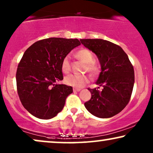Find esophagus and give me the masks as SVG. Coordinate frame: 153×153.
<instances>
[{
	"instance_id": "esophagus-1",
	"label": "esophagus",
	"mask_w": 153,
	"mask_h": 153,
	"mask_svg": "<svg viewBox=\"0 0 153 153\" xmlns=\"http://www.w3.org/2000/svg\"><path fill=\"white\" fill-rule=\"evenodd\" d=\"M73 92H79V91L81 90V89L80 88H73Z\"/></svg>"
}]
</instances>
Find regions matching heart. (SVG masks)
I'll list each match as a JSON object with an SVG mask.
<instances>
[{
  "label": "heart",
  "instance_id": "1",
  "mask_svg": "<svg viewBox=\"0 0 153 153\" xmlns=\"http://www.w3.org/2000/svg\"><path fill=\"white\" fill-rule=\"evenodd\" d=\"M75 56L86 64L85 71H88L92 76H95L99 73L100 69L94 61V57L92 52L86 49L79 50L75 53ZM61 71L64 74H68L71 71V65L69 58L66 56L61 63ZM89 82L88 75H71L65 78V82L68 85L74 88H82Z\"/></svg>",
  "mask_w": 153,
  "mask_h": 153
}]
</instances>
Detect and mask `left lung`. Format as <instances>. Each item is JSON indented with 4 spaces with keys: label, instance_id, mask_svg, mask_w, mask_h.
I'll list each match as a JSON object with an SVG mask.
<instances>
[{
    "label": "left lung",
    "instance_id": "left-lung-1",
    "mask_svg": "<svg viewBox=\"0 0 153 153\" xmlns=\"http://www.w3.org/2000/svg\"><path fill=\"white\" fill-rule=\"evenodd\" d=\"M80 42L96 54L102 69L96 82L102 87V90L88 88L92 96L85 107L97 117H113L130 101L135 81L132 63L121 47L111 42L101 39H80Z\"/></svg>",
    "mask_w": 153,
    "mask_h": 153
}]
</instances>
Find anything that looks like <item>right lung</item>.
Returning a JSON list of instances; mask_svg holds the SVG:
<instances>
[{
    "instance_id": "1",
    "label": "right lung",
    "mask_w": 153,
    "mask_h": 153,
    "mask_svg": "<svg viewBox=\"0 0 153 153\" xmlns=\"http://www.w3.org/2000/svg\"><path fill=\"white\" fill-rule=\"evenodd\" d=\"M80 44L78 39L51 37L25 51L17 69V90L23 107L34 117L50 119L63 109L73 88L56 82L63 79V59Z\"/></svg>"
}]
</instances>
